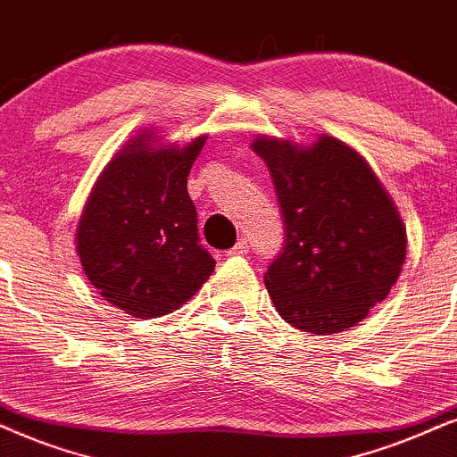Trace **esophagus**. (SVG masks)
Here are the masks:
<instances>
[{"instance_id": "obj_1", "label": "esophagus", "mask_w": 457, "mask_h": 457, "mask_svg": "<svg viewBox=\"0 0 457 457\" xmlns=\"http://www.w3.org/2000/svg\"><path fill=\"white\" fill-rule=\"evenodd\" d=\"M246 253H248V242L246 240H238L232 248H229L228 255L229 257H245Z\"/></svg>"}]
</instances>
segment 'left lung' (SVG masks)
<instances>
[{"mask_svg":"<svg viewBox=\"0 0 457 457\" xmlns=\"http://www.w3.org/2000/svg\"><path fill=\"white\" fill-rule=\"evenodd\" d=\"M285 223L263 280L288 325L316 335L354 327L388 297L407 255L395 202L371 166L333 137L299 147L257 137Z\"/></svg>","mask_w":457,"mask_h":457,"instance_id":"8db88e82","label":"left lung"}]
</instances>
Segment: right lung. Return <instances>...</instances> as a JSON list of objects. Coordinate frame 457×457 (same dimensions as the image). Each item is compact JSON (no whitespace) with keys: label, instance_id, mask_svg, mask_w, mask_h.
Listing matches in <instances>:
<instances>
[{"label":"right lung","instance_id":"1","mask_svg":"<svg viewBox=\"0 0 457 457\" xmlns=\"http://www.w3.org/2000/svg\"><path fill=\"white\" fill-rule=\"evenodd\" d=\"M132 137L92 187L75 248L90 285L135 319L179 310L209 280L215 259L198 238L187 175L206 137L162 145Z\"/></svg>","mask_w":457,"mask_h":457}]
</instances>
